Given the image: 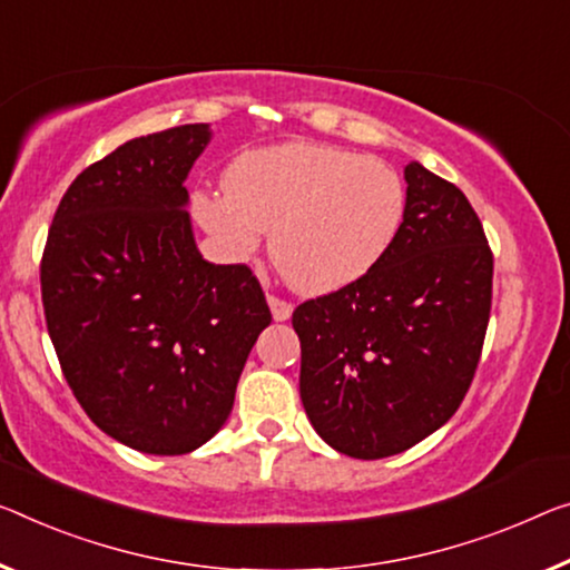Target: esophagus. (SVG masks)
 <instances>
[{
	"instance_id": "1",
	"label": "esophagus",
	"mask_w": 570,
	"mask_h": 570,
	"mask_svg": "<svg viewBox=\"0 0 570 570\" xmlns=\"http://www.w3.org/2000/svg\"><path fill=\"white\" fill-rule=\"evenodd\" d=\"M267 303H269V311H273V318L275 321H287L293 315V305L283 301V297L277 295H267Z\"/></svg>"
}]
</instances>
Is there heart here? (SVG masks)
Wrapping results in <instances>:
<instances>
[{"mask_svg":"<svg viewBox=\"0 0 570 570\" xmlns=\"http://www.w3.org/2000/svg\"><path fill=\"white\" fill-rule=\"evenodd\" d=\"M196 222L234 259L269 232L287 285L334 293L380 265L405 218V183L392 165L346 147L283 142L234 157L224 190L190 198Z\"/></svg>","mask_w":570,"mask_h":570,"instance_id":"heart-1","label":"heart"}]
</instances>
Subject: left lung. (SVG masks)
<instances>
[{
	"mask_svg": "<svg viewBox=\"0 0 570 570\" xmlns=\"http://www.w3.org/2000/svg\"><path fill=\"white\" fill-rule=\"evenodd\" d=\"M405 218L372 273L295 308L301 400L323 441L384 459L438 431L474 380L494 257L469 198L420 163Z\"/></svg>",
	"mask_w": 570,
	"mask_h": 570,
	"instance_id": "8db88e82",
	"label": "left lung"
}]
</instances>
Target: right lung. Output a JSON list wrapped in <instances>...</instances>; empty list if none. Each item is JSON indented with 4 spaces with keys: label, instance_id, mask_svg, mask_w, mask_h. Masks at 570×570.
I'll return each instance as SVG.
<instances>
[{
    "label": "right lung",
    "instance_id": "right-lung-1",
    "mask_svg": "<svg viewBox=\"0 0 570 570\" xmlns=\"http://www.w3.org/2000/svg\"><path fill=\"white\" fill-rule=\"evenodd\" d=\"M208 125L129 139L60 198L40 262L68 387L114 441L180 456L218 433L273 313L247 265H212L186 183Z\"/></svg>",
    "mask_w": 570,
    "mask_h": 570
}]
</instances>
